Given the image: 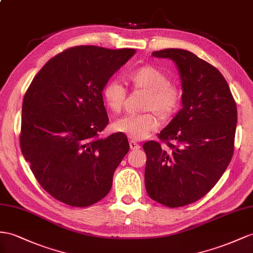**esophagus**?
I'll use <instances>...</instances> for the list:
<instances>
[{"instance_id": "34e87169", "label": "esophagus", "mask_w": 253, "mask_h": 253, "mask_svg": "<svg viewBox=\"0 0 253 253\" xmlns=\"http://www.w3.org/2000/svg\"><path fill=\"white\" fill-rule=\"evenodd\" d=\"M129 146H130V148H131V150H139V148H140V145L137 143V142H135V141H130V142H129Z\"/></svg>"}]
</instances>
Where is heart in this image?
<instances>
[{"mask_svg": "<svg viewBox=\"0 0 253 253\" xmlns=\"http://www.w3.org/2000/svg\"><path fill=\"white\" fill-rule=\"evenodd\" d=\"M126 77L135 90L145 93L141 105L145 112L122 116L113 123V128L132 140H143L159 128L160 119L171 120L178 112L183 90L177 84L169 82L164 71L152 65L141 66ZM102 96L108 109L119 113L126 103L127 90L119 81L111 80L103 87Z\"/></svg>", "mask_w": 253, "mask_h": 253, "instance_id": "heart-1", "label": "heart"}]
</instances>
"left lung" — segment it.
<instances>
[{
    "instance_id": "left-lung-1",
    "label": "left lung",
    "mask_w": 253,
    "mask_h": 253,
    "mask_svg": "<svg viewBox=\"0 0 253 253\" xmlns=\"http://www.w3.org/2000/svg\"><path fill=\"white\" fill-rule=\"evenodd\" d=\"M153 56L177 65L183 108L160 131V142L143 144L145 187L156 202L180 207L203 198L228 168L234 152L236 102L221 73L190 51L165 49Z\"/></svg>"
}]
</instances>
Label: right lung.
I'll use <instances>...</instances> for the list:
<instances>
[{"label": "right lung", "instance_id": "obj_1", "mask_svg": "<svg viewBox=\"0 0 253 253\" xmlns=\"http://www.w3.org/2000/svg\"><path fill=\"white\" fill-rule=\"evenodd\" d=\"M134 49L76 46L38 71L22 102L20 147L37 182L57 201L87 207L105 198L129 151L124 133L100 138L102 89Z\"/></svg>", "mask_w": 253, "mask_h": 253}]
</instances>
